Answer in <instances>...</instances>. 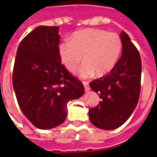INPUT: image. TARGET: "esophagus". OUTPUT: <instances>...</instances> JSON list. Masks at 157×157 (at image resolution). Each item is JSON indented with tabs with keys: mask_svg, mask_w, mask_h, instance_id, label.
I'll use <instances>...</instances> for the list:
<instances>
[{
	"mask_svg": "<svg viewBox=\"0 0 157 157\" xmlns=\"http://www.w3.org/2000/svg\"><path fill=\"white\" fill-rule=\"evenodd\" d=\"M83 85H84V86H85V90H86V92H88V91L90 90L88 81H83Z\"/></svg>",
	"mask_w": 157,
	"mask_h": 157,
	"instance_id": "esophagus-1",
	"label": "esophagus"
}]
</instances>
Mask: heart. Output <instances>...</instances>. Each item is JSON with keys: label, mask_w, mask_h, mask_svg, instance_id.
Instances as JSON below:
<instances>
[{"label": "heart", "mask_w": 157, "mask_h": 157, "mask_svg": "<svg viewBox=\"0 0 157 157\" xmlns=\"http://www.w3.org/2000/svg\"><path fill=\"white\" fill-rule=\"evenodd\" d=\"M122 40L117 33L98 28H86L71 34L58 45L62 64L74 71L84 55V63L78 71L82 78L103 76L114 68L121 54Z\"/></svg>", "instance_id": "1"}]
</instances>
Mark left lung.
<instances>
[{"mask_svg":"<svg viewBox=\"0 0 157 157\" xmlns=\"http://www.w3.org/2000/svg\"><path fill=\"white\" fill-rule=\"evenodd\" d=\"M121 57L109 73L90 83V88L102 99L89 111V118L97 128L115 129L124 124L135 109L141 82L140 55L124 31Z\"/></svg>","mask_w":157,"mask_h":157,"instance_id":"left-lung-1","label":"left lung"}]
</instances>
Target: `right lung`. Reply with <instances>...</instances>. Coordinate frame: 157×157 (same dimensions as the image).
<instances>
[{
    "instance_id": "add662e5",
    "label": "right lung",
    "mask_w": 157,
    "mask_h": 157,
    "mask_svg": "<svg viewBox=\"0 0 157 157\" xmlns=\"http://www.w3.org/2000/svg\"><path fill=\"white\" fill-rule=\"evenodd\" d=\"M59 27L39 26L21 41L13 71V86L22 112L33 125L50 129L63 124L67 103L85 92L58 53Z\"/></svg>"
}]
</instances>
